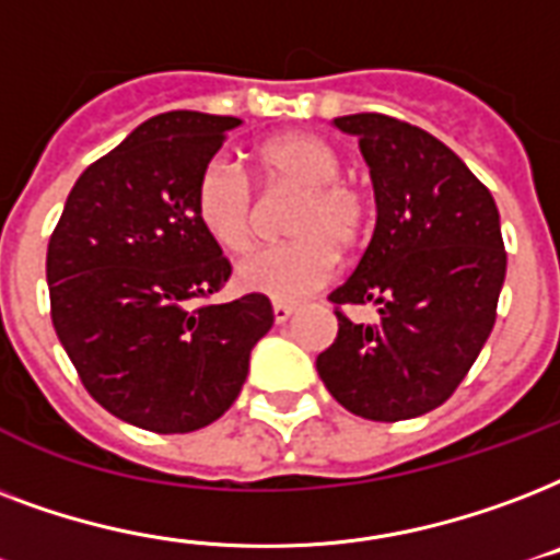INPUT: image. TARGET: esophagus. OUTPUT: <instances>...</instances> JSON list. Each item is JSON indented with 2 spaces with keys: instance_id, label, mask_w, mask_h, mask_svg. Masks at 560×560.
<instances>
[{
  "instance_id": "obj_1",
  "label": "esophagus",
  "mask_w": 560,
  "mask_h": 560,
  "mask_svg": "<svg viewBox=\"0 0 560 560\" xmlns=\"http://www.w3.org/2000/svg\"><path fill=\"white\" fill-rule=\"evenodd\" d=\"M294 315L292 303H275V320L277 324H285V320Z\"/></svg>"
}]
</instances>
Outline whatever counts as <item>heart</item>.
Here are the masks:
<instances>
[{"mask_svg":"<svg viewBox=\"0 0 560 560\" xmlns=\"http://www.w3.org/2000/svg\"><path fill=\"white\" fill-rule=\"evenodd\" d=\"M262 180L271 189H292L298 201L285 215L289 242L271 245L245 259L236 283L245 292L294 303L327 283L336 250L362 248L374 224V201L353 180L341 177L345 160L324 137L292 131L271 137L254 151ZM195 215L219 248L248 254L259 228L257 195L236 163L212 158L195 177Z\"/></svg>","mask_w":560,"mask_h":560,"instance_id":"b5f03b06","label":"heart"}]
</instances>
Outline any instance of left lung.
I'll return each instance as SVG.
<instances>
[{
    "label": "left lung",
    "mask_w": 560,
    "mask_h": 560,
    "mask_svg": "<svg viewBox=\"0 0 560 560\" xmlns=\"http://www.w3.org/2000/svg\"><path fill=\"white\" fill-rule=\"evenodd\" d=\"M371 166L376 228L357 271L329 292L339 336L318 357L327 392L368 420L418 418L453 397L497 320L505 245L488 186L418 125L336 119ZM371 302L374 325L345 305Z\"/></svg>",
    "instance_id": "obj_1"
}]
</instances>
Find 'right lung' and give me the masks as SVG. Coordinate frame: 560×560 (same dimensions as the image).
I'll return each mask as SVG.
<instances>
[{
  "label": "right lung",
  "mask_w": 560,
  "mask_h": 560,
  "mask_svg": "<svg viewBox=\"0 0 560 560\" xmlns=\"http://www.w3.org/2000/svg\"><path fill=\"white\" fill-rule=\"evenodd\" d=\"M236 125L195 110L142 122L84 168L49 240L51 324L81 383L160 435L231 409L275 324L266 294L210 303L233 268L195 215V177Z\"/></svg>",
  "instance_id": "add662e5"
}]
</instances>
